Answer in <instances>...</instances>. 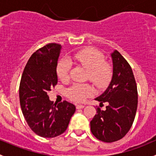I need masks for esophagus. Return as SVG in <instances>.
Instances as JSON below:
<instances>
[{"label":"esophagus","mask_w":156,"mask_h":156,"mask_svg":"<svg viewBox=\"0 0 156 156\" xmlns=\"http://www.w3.org/2000/svg\"><path fill=\"white\" fill-rule=\"evenodd\" d=\"M84 107V106H83V105H77L76 106V108H78V109H79V108H83Z\"/></svg>","instance_id":"34e87169"}]
</instances>
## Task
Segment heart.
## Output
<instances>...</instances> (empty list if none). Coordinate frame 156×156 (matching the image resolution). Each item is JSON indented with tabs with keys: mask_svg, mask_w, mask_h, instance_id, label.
Segmentation results:
<instances>
[{
	"mask_svg": "<svg viewBox=\"0 0 156 156\" xmlns=\"http://www.w3.org/2000/svg\"><path fill=\"white\" fill-rule=\"evenodd\" d=\"M104 56L98 50L87 48L79 50L68 59L60 60L56 67V73L61 81H66L69 78L72 63L76 62L88 70V78L98 87H104L109 81L112 75V69L105 63ZM94 93V89L90 84H74L67 90V96L71 100L76 103L84 101Z\"/></svg>",
	"mask_w": 156,
	"mask_h": 156,
	"instance_id": "obj_1",
	"label": "heart"
}]
</instances>
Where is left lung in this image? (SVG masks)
<instances>
[{
    "instance_id": "left-lung-1",
    "label": "left lung",
    "mask_w": 156,
    "mask_h": 156,
    "mask_svg": "<svg viewBox=\"0 0 156 156\" xmlns=\"http://www.w3.org/2000/svg\"><path fill=\"white\" fill-rule=\"evenodd\" d=\"M112 77L106 90L95 98L100 106L107 103L106 110L97 108L90 122L95 137L106 143L123 138L133 125L137 108V88L128 62L117 50L111 53Z\"/></svg>"
}]
</instances>
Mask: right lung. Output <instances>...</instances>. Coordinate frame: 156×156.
Instances as JSON below:
<instances>
[{
  "instance_id": "1",
  "label": "right lung",
  "mask_w": 156,
  "mask_h": 156,
  "mask_svg": "<svg viewBox=\"0 0 156 156\" xmlns=\"http://www.w3.org/2000/svg\"><path fill=\"white\" fill-rule=\"evenodd\" d=\"M62 47L49 44L29 58L21 78L20 100L30 128L38 136L52 138L62 134L75 112L72 103H53L48 93L57 84V62Z\"/></svg>"
}]
</instances>
